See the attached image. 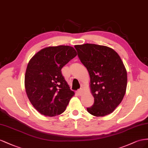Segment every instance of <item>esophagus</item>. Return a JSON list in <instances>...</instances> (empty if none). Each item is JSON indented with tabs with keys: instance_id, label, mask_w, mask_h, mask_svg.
I'll list each match as a JSON object with an SVG mask.
<instances>
[{
	"instance_id": "34e87169",
	"label": "esophagus",
	"mask_w": 148,
	"mask_h": 148,
	"mask_svg": "<svg viewBox=\"0 0 148 148\" xmlns=\"http://www.w3.org/2000/svg\"><path fill=\"white\" fill-rule=\"evenodd\" d=\"M82 92H83L82 88H80L79 89H78L77 91V94H78L79 95H81V94H82Z\"/></svg>"
}]
</instances>
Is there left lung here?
I'll return each mask as SVG.
<instances>
[{"label":"left lung","instance_id":"1","mask_svg":"<svg viewBox=\"0 0 148 148\" xmlns=\"http://www.w3.org/2000/svg\"><path fill=\"white\" fill-rule=\"evenodd\" d=\"M78 56L90 77L94 105L87 108L95 116L112 113L123 100L127 86V73L118 53L108 46L86 43L75 45Z\"/></svg>","mask_w":148,"mask_h":148}]
</instances>
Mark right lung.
I'll return each instance as SVG.
<instances>
[{"label": "right lung", "mask_w": 148, "mask_h": 148, "mask_svg": "<svg viewBox=\"0 0 148 148\" xmlns=\"http://www.w3.org/2000/svg\"><path fill=\"white\" fill-rule=\"evenodd\" d=\"M77 54L70 46H48L29 60L25 75V90L32 105L41 115H60L74 95L62 75L61 69Z\"/></svg>", "instance_id": "1"}]
</instances>
